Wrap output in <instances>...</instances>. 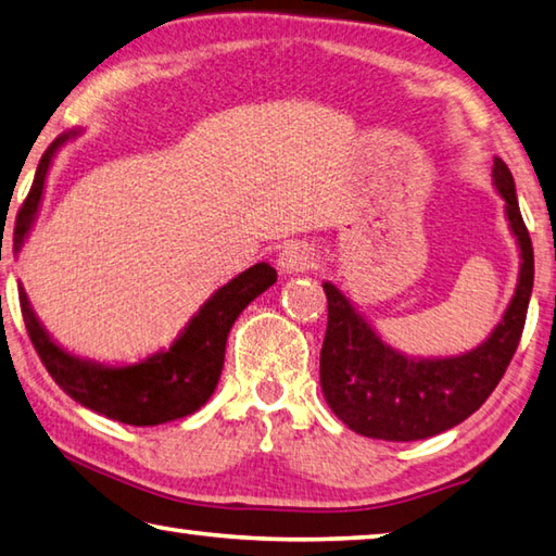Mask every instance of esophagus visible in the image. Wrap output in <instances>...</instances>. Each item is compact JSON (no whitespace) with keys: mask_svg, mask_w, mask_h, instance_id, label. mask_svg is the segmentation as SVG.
<instances>
[{"mask_svg":"<svg viewBox=\"0 0 556 556\" xmlns=\"http://www.w3.org/2000/svg\"><path fill=\"white\" fill-rule=\"evenodd\" d=\"M317 266V253L305 241H290L278 253V268L283 273H303Z\"/></svg>","mask_w":556,"mask_h":556,"instance_id":"obj_1","label":"esophagus"}]
</instances>
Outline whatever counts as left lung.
Here are the masks:
<instances>
[{"instance_id": "obj_1", "label": "left lung", "mask_w": 556, "mask_h": 556, "mask_svg": "<svg viewBox=\"0 0 556 556\" xmlns=\"http://www.w3.org/2000/svg\"><path fill=\"white\" fill-rule=\"evenodd\" d=\"M493 188L505 202V219L520 251V270L501 323L471 352L405 354L378 334L332 280L323 283L329 317L319 354V383L327 405L349 430L386 442L427 440L464 422L498 386L528 317L534 256L513 173L501 159H493Z\"/></svg>"}]
</instances>
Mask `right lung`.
<instances>
[{"label":"right lung","instance_id":"add662e5","mask_svg":"<svg viewBox=\"0 0 556 556\" xmlns=\"http://www.w3.org/2000/svg\"><path fill=\"white\" fill-rule=\"evenodd\" d=\"M77 134L83 131L73 129L58 136L38 163L31 192L16 219V253L24 249L28 233L34 229L43 202L48 170H51L58 149L67 139H75ZM276 268L268 266L266 261L233 276L229 283H224L204 300L168 349H159L136 364H102L94 358L71 354L41 325L28 303L24 286H18V303H22L28 337H31L46 371L75 403L116 422L153 427L198 413L210 401L219 383L231 325L253 300L276 283Z\"/></svg>","mask_w":556,"mask_h":556}]
</instances>
